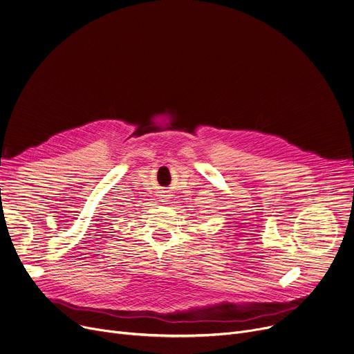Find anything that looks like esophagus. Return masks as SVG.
Segmentation results:
<instances>
[{
    "instance_id": "obj_1",
    "label": "esophagus",
    "mask_w": 354,
    "mask_h": 354,
    "mask_svg": "<svg viewBox=\"0 0 354 354\" xmlns=\"http://www.w3.org/2000/svg\"><path fill=\"white\" fill-rule=\"evenodd\" d=\"M160 198H161V201H164V203H165V201H168V194H162Z\"/></svg>"
}]
</instances>
